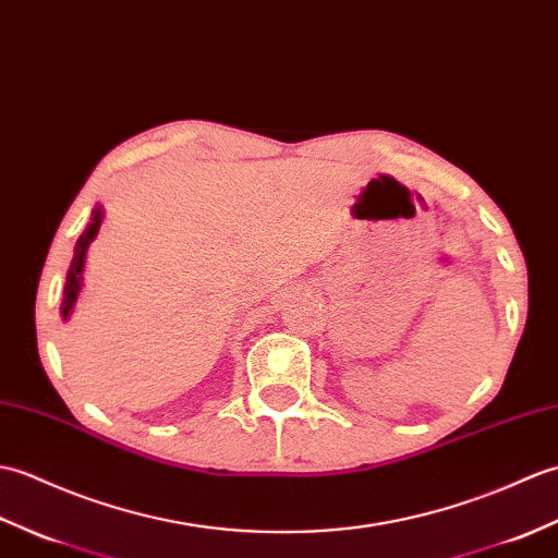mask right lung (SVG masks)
Instances as JSON below:
<instances>
[{"mask_svg": "<svg viewBox=\"0 0 558 558\" xmlns=\"http://www.w3.org/2000/svg\"><path fill=\"white\" fill-rule=\"evenodd\" d=\"M102 207H95L88 227L81 233V239L76 241V247H73V259H71V267H69V275H66V283H64V293H61V317L64 322L71 317L73 313V305H76L78 295H81V287H83V267H85V253H88V245L93 243V239L97 236V231H100L102 225Z\"/></svg>", "mask_w": 558, "mask_h": 558, "instance_id": "obj_1", "label": "right lung"}]
</instances>
